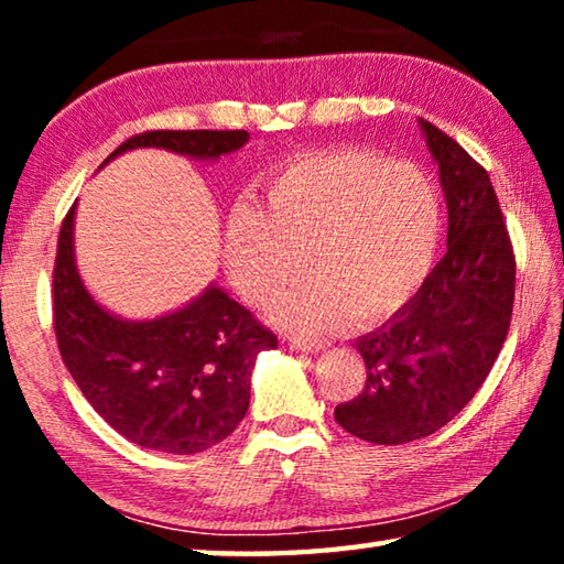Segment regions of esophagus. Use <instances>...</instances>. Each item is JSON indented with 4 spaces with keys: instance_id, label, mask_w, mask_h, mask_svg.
I'll return each mask as SVG.
<instances>
[{
    "instance_id": "34e87169",
    "label": "esophagus",
    "mask_w": 564,
    "mask_h": 564,
    "mask_svg": "<svg viewBox=\"0 0 564 564\" xmlns=\"http://www.w3.org/2000/svg\"><path fill=\"white\" fill-rule=\"evenodd\" d=\"M289 346L293 350H303V352H321L326 348V340H313V338H301V336H289Z\"/></svg>"
}]
</instances>
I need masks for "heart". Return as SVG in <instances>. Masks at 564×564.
<instances>
[{
  "instance_id": "obj_1",
  "label": "heart",
  "mask_w": 564,
  "mask_h": 564,
  "mask_svg": "<svg viewBox=\"0 0 564 564\" xmlns=\"http://www.w3.org/2000/svg\"><path fill=\"white\" fill-rule=\"evenodd\" d=\"M441 196L423 169L370 149H330L279 171L256 208L226 226L228 279L248 303L303 333H330L356 318L376 326L398 316L433 271L441 243Z\"/></svg>"
}]
</instances>
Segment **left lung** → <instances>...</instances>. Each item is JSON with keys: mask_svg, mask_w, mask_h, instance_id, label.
Instances as JSON below:
<instances>
[{"mask_svg": "<svg viewBox=\"0 0 564 564\" xmlns=\"http://www.w3.org/2000/svg\"><path fill=\"white\" fill-rule=\"evenodd\" d=\"M420 127L441 169L447 253L398 316L356 340L366 386L336 420L376 445L433 435L470 403L500 356L514 303V251L488 171L431 121Z\"/></svg>", "mask_w": 564, "mask_h": 564, "instance_id": "8db88e82", "label": "left lung"}]
</instances>
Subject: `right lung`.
<instances>
[{
	"instance_id": "obj_1",
	"label": "right lung",
	"mask_w": 564,
	"mask_h": 564,
	"mask_svg": "<svg viewBox=\"0 0 564 564\" xmlns=\"http://www.w3.org/2000/svg\"><path fill=\"white\" fill-rule=\"evenodd\" d=\"M246 141L243 129L144 131L104 164L139 147L218 159ZM74 208L56 243L52 303L56 346L84 398L113 431L149 451L194 455L226 441L251 403L256 356L279 346L275 333L216 285L154 321L111 316L76 271Z\"/></svg>"
}]
</instances>
